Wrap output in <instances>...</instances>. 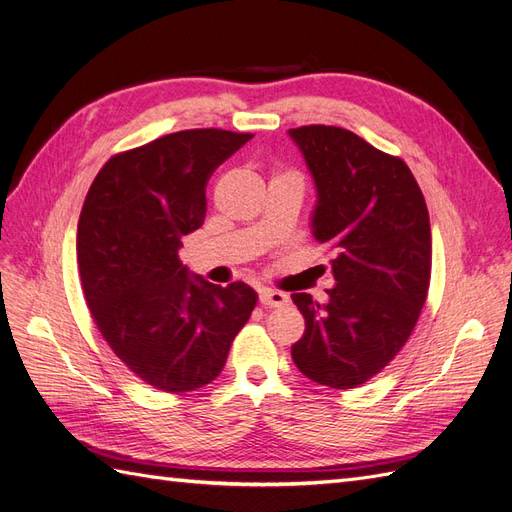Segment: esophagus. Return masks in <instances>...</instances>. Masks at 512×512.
<instances>
[{"label": "esophagus", "instance_id": "1", "mask_svg": "<svg viewBox=\"0 0 512 512\" xmlns=\"http://www.w3.org/2000/svg\"><path fill=\"white\" fill-rule=\"evenodd\" d=\"M260 303L265 307H282L288 303V294L282 290H271V288H262L258 294Z\"/></svg>", "mask_w": 512, "mask_h": 512}]
</instances>
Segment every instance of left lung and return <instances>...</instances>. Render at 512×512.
Wrapping results in <instances>:
<instances>
[{
    "instance_id": "8db88e82",
    "label": "left lung",
    "mask_w": 512,
    "mask_h": 512,
    "mask_svg": "<svg viewBox=\"0 0 512 512\" xmlns=\"http://www.w3.org/2000/svg\"><path fill=\"white\" fill-rule=\"evenodd\" d=\"M314 177L316 241L333 252L327 303L307 292L292 301L305 333L292 346L303 376L354 389L404 348L427 299L431 228L408 164L335 126L288 130Z\"/></svg>"
}]
</instances>
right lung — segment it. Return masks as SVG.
<instances>
[{
    "mask_svg": "<svg viewBox=\"0 0 512 512\" xmlns=\"http://www.w3.org/2000/svg\"><path fill=\"white\" fill-rule=\"evenodd\" d=\"M252 134L183 130L108 160L76 230L81 284L98 331L132 374L164 393L220 376L258 294L190 277L181 239L203 226L207 181Z\"/></svg>",
    "mask_w": 512,
    "mask_h": 512,
    "instance_id": "1",
    "label": "right lung"
}]
</instances>
